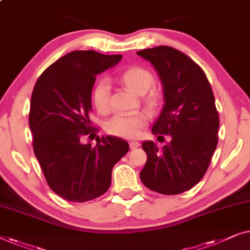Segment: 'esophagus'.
<instances>
[{
    "label": "esophagus",
    "mask_w": 250,
    "mask_h": 250,
    "mask_svg": "<svg viewBox=\"0 0 250 250\" xmlns=\"http://www.w3.org/2000/svg\"><path fill=\"white\" fill-rule=\"evenodd\" d=\"M129 145H130V148L135 149V148H137V147L140 146V143L137 142V140H133V142H130L129 143Z\"/></svg>",
    "instance_id": "34e87169"
}]
</instances>
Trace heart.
<instances>
[{
    "label": "heart",
    "mask_w": 250,
    "mask_h": 250,
    "mask_svg": "<svg viewBox=\"0 0 250 250\" xmlns=\"http://www.w3.org/2000/svg\"><path fill=\"white\" fill-rule=\"evenodd\" d=\"M121 83L132 93L142 95L145 103L153 107L157 104V94L150 90L154 85L153 72L145 66L135 65L125 69L120 75ZM91 101L100 113H107L111 108V87L106 79H101L95 83L91 91ZM147 125V117L143 112L132 114H118L105 124V131L121 138H136Z\"/></svg>",
    "instance_id": "obj_1"
}]
</instances>
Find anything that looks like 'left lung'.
Masks as SVG:
<instances>
[{"label": "left lung", "instance_id": "8db88e82", "mask_svg": "<svg viewBox=\"0 0 250 250\" xmlns=\"http://www.w3.org/2000/svg\"><path fill=\"white\" fill-rule=\"evenodd\" d=\"M159 72L164 89V106L152 132L170 137L159 148L152 140L143 143L147 162L142 182L163 195L187 191L202 180L217 146L220 118L205 72L195 61L170 46L137 52Z\"/></svg>", "mask_w": 250, "mask_h": 250}]
</instances>
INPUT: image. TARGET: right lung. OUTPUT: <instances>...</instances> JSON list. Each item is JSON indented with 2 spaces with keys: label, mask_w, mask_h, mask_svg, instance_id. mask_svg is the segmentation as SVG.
Listing matches in <instances>:
<instances>
[{
  "label": "right lung",
  "mask_w": 250,
  "mask_h": 250,
  "mask_svg": "<svg viewBox=\"0 0 250 250\" xmlns=\"http://www.w3.org/2000/svg\"><path fill=\"white\" fill-rule=\"evenodd\" d=\"M121 55L73 51L40 76L30 101L33 148L48 187L69 202L83 203L108 190L112 168L129 150L117 137H102L96 146L83 144L91 126V89L98 73L120 61Z\"/></svg>",
  "instance_id": "1"
}]
</instances>
